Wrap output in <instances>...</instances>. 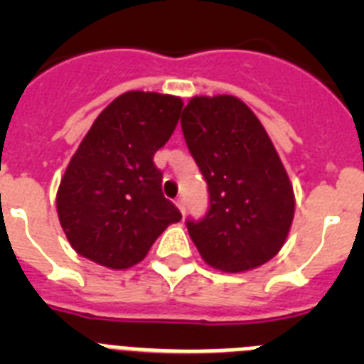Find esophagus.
Listing matches in <instances>:
<instances>
[{"mask_svg": "<svg viewBox=\"0 0 364 364\" xmlns=\"http://www.w3.org/2000/svg\"><path fill=\"white\" fill-rule=\"evenodd\" d=\"M175 204H176V208H178V210H180V213L186 215V204H184V200H182V198H178V200H176Z\"/></svg>", "mask_w": 364, "mask_h": 364, "instance_id": "1", "label": "esophagus"}]
</instances>
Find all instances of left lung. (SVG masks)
Wrapping results in <instances>:
<instances>
[{"label":"left lung","instance_id":"obj_1","mask_svg":"<svg viewBox=\"0 0 364 364\" xmlns=\"http://www.w3.org/2000/svg\"><path fill=\"white\" fill-rule=\"evenodd\" d=\"M182 131L210 188V211L188 220L205 264L250 272L281 252L295 213V195L277 149L255 112L231 95L193 96Z\"/></svg>","mask_w":364,"mask_h":364}]
</instances>
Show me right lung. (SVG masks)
Here are the masks:
<instances>
[{"label":"right lung","mask_w":364,"mask_h":364,"mask_svg":"<svg viewBox=\"0 0 364 364\" xmlns=\"http://www.w3.org/2000/svg\"><path fill=\"white\" fill-rule=\"evenodd\" d=\"M182 98L129 91L100 112L73 154L56 193L60 224L74 252L111 269L147 255L182 218L162 195L154 153L171 138Z\"/></svg>","instance_id":"obj_1"}]
</instances>
